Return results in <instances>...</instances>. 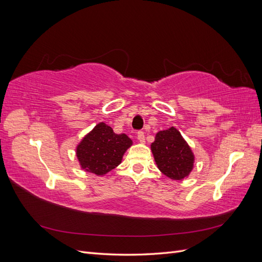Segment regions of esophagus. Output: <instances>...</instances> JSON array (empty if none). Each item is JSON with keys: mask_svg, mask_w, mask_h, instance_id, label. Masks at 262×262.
<instances>
[{"mask_svg": "<svg viewBox=\"0 0 262 262\" xmlns=\"http://www.w3.org/2000/svg\"><path fill=\"white\" fill-rule=\"evenodd\" d=\"M138 140L141 142V143H144V142H145V134H144L143 131L138 132Z\"/></svg>", "mask_w": 262, "mask_h": 262, "instance_id": "1", "label": "esophagus"}]
</instances>
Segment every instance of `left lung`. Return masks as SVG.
Listing matches in <instances>:
<instances>
[{
	"instance_id": "1",
	"label": "left lung",
	"mask_w": 262,
	"mask_h": 262,
	"mask_svg": "<svg viewBox=\"0 0 262 262\" xmlns=\"http://www.w3.org/2000/svg\"><path fill=\"white\" fill-rule=\"evenodd\" d=\"M150 148L158 169L170 179L182 180L192 170L194 156L191 148L173 126L158 132Z\"/></svg>"
}]
</instances>
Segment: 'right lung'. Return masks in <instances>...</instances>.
Segmentation results:
<instances>
[{
  "instance_id": "right-lung-1",
  "label": "right lung",
  "mask_w": 262,
  "mask_h": 262,
  "mask_svg": "<svg viewBox=\"0 0 262 262\" xmlns=\"http://www.w3.org/2000/svg\"><path fill=\"white\" fill-rule=\"evenodd\" d=\"M131 145L126 134H116L109 125L100 122L77 145L76 156L83 169L105 175L121 163Z\"/></svg>"
}]
</instances>
